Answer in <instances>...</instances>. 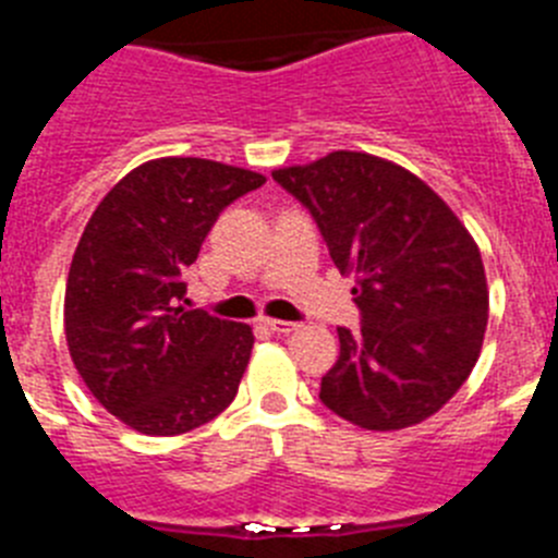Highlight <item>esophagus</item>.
<instances>
[{
	"label": "esophagus",
	"mask_w": 558,
	"mask_h": 558,
	"mask_svg": "<svg viewBox=\"0 0 558 558\" xmlns=\"http://www.w3.org/2000/svg\"><path fill=\"white\" fill-rule=\"evenodd\" d=\"M265 327H268L270 332H276V335H290L295 327H299V324L282 322V318H265Z\"/></svg>",
	"instance_id": "34e87169"
}]
</instances>
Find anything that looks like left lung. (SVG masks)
<instances>
[{
	"label": "left lung",
	"mask_w": 558,
	"mask_h": 558,
	"mask_svg": "<svg viewBox=\"0 0 558 558\" xmlns=\"http://www.w3.org/2000/svg\"><path fill=\"white\" fill-rule=\"evenodd\" d=\"M274 181L310 211L340 274L357 276L360 329L338 327L324 405L366 430L433 416L470 377L486 332L489 293L470 231L425 181L368 153L335 150Z\"/></svg>",
	"instance_id": "8db88e82"
}]
</instances>
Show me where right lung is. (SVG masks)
<instances>
[{
	"mask_svg": "<svg viewBox=\"0 0 558 558\" xmlns=\"http://www.w3.org/2000/svg\"><path fill=\"white\" fill-rule=\"evenodd\" d=\"M209 159H156L108 192L66 282V343L97 402L147 436H179L231 405L254 332L184 310L186 268L220 211L263 186Z\"/></svg>",
	"mask_w": 558,
	"mask_h": 558,
	"instance_id": "right-lung-1",
	"label": "right lung"
}]
</instances>
